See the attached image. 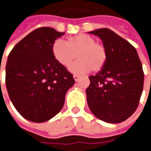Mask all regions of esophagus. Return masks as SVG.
<instances>
[{
    "mask_svg": "<svg viewBox=\"0 0 151 151\" xmlns=\"http://www.w3.org/2000/svg\"><path fill=\"white\" fill-rule=\"evenodd\" d=\"M73 78H74V80H75L76 81H77L78 80H79V78H80V76H78V75H74Z\"/></svg>",
    "mask_w": 151,
    "mask_h": 151,
    "instance_id": "obj_1",
    "label": "esophagus"
}]
</instances>
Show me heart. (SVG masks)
Returning <instances> with one entry per match:
<instances>
[{
    "mask_svg": "<svg viewBox=\"0 0 151 151\" xmlns=\"http://www.w3.org/2000/svg\"><path fill=\"white\" fill-rule=\"evenodd\" d=\"M53 57L60 64L68 67L77 58L79 60L70 66L75 73H87L90 70L99 71L105 65L108 52L103 43L88 34H78L66 41L57 39L52 46Z\"/></svg>",
    "mask_w": 151,
    "mask_h": 151,
    "instance_id": "b5f03b06",
    "label": "heart"
}]
</instances>
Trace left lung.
I'll return each mask as SVG.
<instances>
[{
	"instance_id": "obj_1",
	"label": "left lung",
	"mask_w": 151,
	"mask_h": 151,
	"mask_svg": "<svg viewBox=\"0 0 151 151\" xmlns=\"http://www.w3.org/2000/svg\"><path fill=\"white\" fill-rule=\"evenodd\" d=\"M101 38L108 59L103 69L89 76L86 89L91 112L102 121L119 123L132 115L139 105L144 71L136 48L109 29L89 32Z\"/></svg>"
}]
</instances>
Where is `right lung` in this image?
Segmentation results:
<instances>
[{
  "instance_id": "add662e5",
  "label": "right lung",
  "mask_w": 151,
  "mask_h": 151,
  "mask_svg": "<svg viewBox=\"0 0 151 151\" xmlns=\"http://www.w3.org/2000/svg\"><path fill=\"white\" fill-rule=\"evenodd\" d=\"M60 33L50 27L34 30L14 46L6 66L10 100L22 117L43 122L56 116L73 86V75L55 59L52 46Z\"/></svg>"
}]
</instances>
